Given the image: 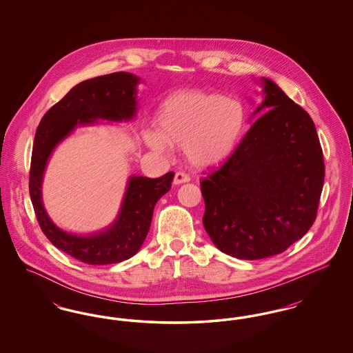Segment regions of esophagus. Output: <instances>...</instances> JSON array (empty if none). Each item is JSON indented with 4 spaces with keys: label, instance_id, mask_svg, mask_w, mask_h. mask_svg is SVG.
Instances as JSON below:
<instances>
[{
    "label": "esophagus",
    "instance_id": "esophagus-1",
    "mask_svg": "<svg viewBox=\"0 0 353 353\" xmlns=\"http://www.w3.org/2000/svg\"><path fill=\"white\" fill-rule=\"evenodd\" d=\"M190 181V177L184 173V172H177L176 176H174V180H173V184L181 185L185 183H189Z\"/></svg>",
    "mask_w": 353,
    "mask_h": 353
}]
</instances>
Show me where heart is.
Returning a JSON list of instances; mask_svg holds the SVG:
<instances>
[{"mask_svg":"<svg viewBox=\"0 0 353 353\" xmlns=\"http://www.w3.org/2000/svg\"><path fill=\"white\" fill-rule=\"evenodd\" d=\"M153 125L154 132H144V141L152 151L183 147L192 165L208 168L233 154L246 131L248 114L238 99L189 90L161 101Z\"/></svg>","mask_w":353,"mask_h":353,"instance_id":"heart-1","label":"heart"}]
</instances>
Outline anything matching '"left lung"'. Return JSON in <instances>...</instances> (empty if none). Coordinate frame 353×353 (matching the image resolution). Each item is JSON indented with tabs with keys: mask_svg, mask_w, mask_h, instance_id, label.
Listing matches in <instances>:
<instances>
[{
	"mask_svg": "<svg viewBox=\"0 0 353 353\" xmlns=\"http://www.w3.org/2000/svg\"><path fill=\"white\" fill-rule=\"evenodd\" d=\"M261 84L263 101L250 120L260 118L201 180L206 233L221 252L249 261L281 254L310 230L324 183L312 119L275 82Z\"/></svg>",
	"mask_w": 353,
	"mask_h": 353,
	"instance_id": "1",
	"label": "left lung"
}]
</instances>
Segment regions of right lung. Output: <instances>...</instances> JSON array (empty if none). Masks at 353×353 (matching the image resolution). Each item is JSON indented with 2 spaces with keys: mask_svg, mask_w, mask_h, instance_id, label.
Segmentation results:
<instances>
[{
  "mask_svg": "<svg viewBox=\"0 0 353 353\" xmlns=\"http://www.w3.org/2000/svg\"><path fill=\"white\" fill-rule=\"evenodd\" d=\"M131 72H112L87 79L54 104L41 120L34 137L29 192L42 232L51 243L87 265H111L134 256L151 226L153 209L174 177L168 172L159 179L131 176L115 221L94 234H74L58 228L42 201V181L54 150L82 125L98 120L130 121L137 112V84Z\"/></svg>",
  "mask_w": 353,
  "mask_h": 353,
  "instance_id": "add662e5",
  "label": "right lung"
}]
</instances>
